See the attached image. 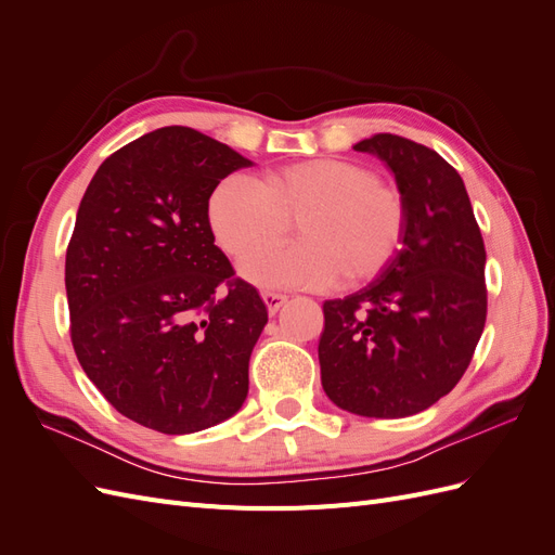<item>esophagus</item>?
Returning <instances> with one entry per match:
<instances>
[{
  "mask_svg": "<svg viewBox=\"0 0 555 555\" xmlns=\"http://www.w3.org/2000/svg\"><path fill=\"white\" fill-rule=\"evenodd\" d=\"M261 298H263V304H266V308L271 314H275L284 304H287V296L275 294V292H263Z\"/></svg>",
  "mask_w": 555,
  "mask_h": 555,
  "instance_id": "obj_1",
  "label": "esophagus"
}]
</instances>
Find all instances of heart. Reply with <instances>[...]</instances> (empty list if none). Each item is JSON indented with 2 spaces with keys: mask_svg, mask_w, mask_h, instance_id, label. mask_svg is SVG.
<instances>
[{
  "mask_svg": "<svg viewBox=\"0 0 555 555\" xmlns=\"http://www.w3.org/2000/svg\"><path fill=\"white\" fill-rule=\"evenodd\" d=\"M294 219L301 241L263 250L286 235ZM208 220L229 255H249L241 263L243 278L266 289L324 292L345 275L351 284L375 280L405 236L402 196L349 159L287 164L261 180L229 176L210 194Z\"/></svg>",
  "mask_w": 555,
  "mask_h": 555,
  "instance_id": "heart-1",
  "label": "heart"
}]
</instances>
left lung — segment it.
<instances>
[{
	"mask_svg": "<svg viewBox=\"0 0 555 555\" xmlns=\"http://www.w3.org/2000/svg\"><path fill=\"white\" fill-rule=\"evenodd\" d=\"M396 176L405 236L386 271L326 300L322 386L335 405L398 418L428 410L459 384L486 324V249L463 178L435 150L396 133L354 145Z\"/></svg>",
	"mask_w": 555,
	"mask_h": 555,
	"instance_id": "obj_1",
	"label": "left lung"
}]
</instances>
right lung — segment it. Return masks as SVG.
I'll return each mask as SVG.
<instances>
[{"label": "right lung", "instance_id": "1", "mask_svg": "<svg viewBox=\"0 0 555 555\" xmlns=\"http://www.w3.org/2000/svg\"><path fill=\"white\" fill-rule=\"evenodd\" d=\"M251 166L190 127H162L99 166L66 247L72 343L82 371L131 422L210 428L247 398L268 322L259 292L215 245L212 190Z\"/></svg>", "mask_w": 555, "mask_h": 555}]
</instances>
